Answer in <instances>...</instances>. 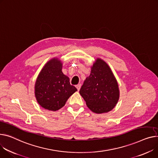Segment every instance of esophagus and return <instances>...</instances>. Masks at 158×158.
I'll return each mask as SVG.
<instances>
[{"label":"esophagus","instance_id":"1","mask_svg":"<svg viewBox=\"0 0 158 158\" xmlns=\"http://www.w3.org/2000/svg\"><path fill=\"white\" fill-rule=\"evenodd\" d=\"M76 88L77 89V91H79L80 90V88H81V85H76Z\"/></svg>","mask_w":158,"mask_h":158}]
</instances>
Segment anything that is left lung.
Wrapping results in <instances>:
<instances>
[{"instance_id":"left-lung-1","label":"left lung","mask_w":158,"mask_h":158,"mask_svg":"<svg viewBox=\"0 0 158 158\" xmlns=\"http://www.w3.org/2000/svg\"><path fill=\"white\" fill-rule=\"evenodd\" d=\"M79 93L88 107L94 113L108 112L116 106L120 94L118 83L104 60L99 58L95 60Z\"/></svg>"}]
</instances>
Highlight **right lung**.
<instances>
[{
  "label": "right lung",
  "mask_w": 158,
  "mask_h": 158,
  "mask_svg": "<svg viewBox=\"0 0 158 158\" xmlns=\"http://www.w3.org/2000/svg\"><path fill=\"white\" fill-rule=\"evenodd\" d=\"M63 63L58 58L49 60L37 77L34 93L37 103L47 110L56 111L64 107L77 91L70 85L69 77L62 72Z\"/></svg>",
  "instance_id": "obj_1"
}]
</instances>
